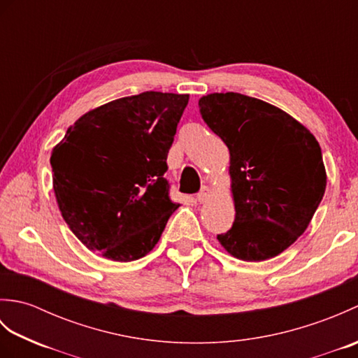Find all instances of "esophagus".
Masks as SVG:
<instances>
[{
	"mask_svg": "<svg viewBox=\"0 0 358 358\" xmlns=\"http://www.w3.org/2000/svg\"><path fill=\"white\" fill-rule=\"evenodd\" d=\"M210 195H212L210 189L208 186H204V187H201V191L196 194V199H199L200 203H204V201H208L210 199Z\"/></svg>",
	"mask_w": 358,
	"mask_h": 358,
	"instance_id": "obj_1",
	"label": "esophagus"
}]
</instances>
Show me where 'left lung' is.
Here are the masks:
<instances>
[{"label":"left lung","instance_id":"1","mask_svg":"<svg viewBox=\"0 0 358 358\" xmlns=\"http://www.w3.org/2000/svg\"><path fill=\"white\" fill-rule=\"evenodd\" d=\"M199 106L231 155L235 222L217 240L243 262L277 257L306 231L324 195L320 144L300 121L258 98L209 94Z\"/></svg>","mask_w":358,"mask_h":358}]
</instances>
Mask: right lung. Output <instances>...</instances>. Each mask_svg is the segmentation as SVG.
<instances>
[{"label":"right lung","mask_w":358,"mask_h":358,"mask_svg":"<svg viewBox=\"0 0 358 358\" xmlns=\"http://www.w3.org/2000/svg\"><path fill=\"white\" fill-rule=\"evenodd\" d=\"M189 95L143 92L106 103L52 149L59 212L83 245L113 262L155 248L178 209L163 177Z\"/></svg>","instance_id":"obj_1"}]
</instances>
